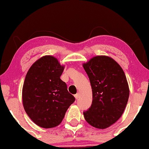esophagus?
I'll list each match as a JSON object with an SVG mask.
<instances>
[{"mask_svg":"<svg viewBox=\"0 0 149 149\" xmlns=\"http://www.w3.org/2000/svg\"><path fill=\"white\" fill-rule=\"evenodd\" d=\"M74 96L75 97V99H78L79 97V93H77L76 94L74 95Z\"/></svg>","mask_w":149,"mask_h":149,"instance_id":"esophagus-1","label":"esophagus"}]
</instances>
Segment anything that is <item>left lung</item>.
Instances as JSON below:
<instances>
[{
    "mask_svg": "<svg viewBox=\"0 0 149 149\" xmlns=\"http://www.w3.org/2000/svg\"><path fill=\"white\" fill-rule=\"evenodd\" d=\"M92 90V103L84 112L91 126L104 129L114 124L123 115L128 97L129 88L125 74L116 61L99 55L83 64Z\"/></svg>",
    "mask_w": 149,
    "mask_h": 149,
    "instance_id": "obj_1",
    "label": "left lung"
}]
</instances>
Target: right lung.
I'll return each instance as SVG.
<instances>
[{
    "mask_svg": "<svg viewBox=\"0 0 149 149\" xmlns=\"http://www.w3.org/2000/svg\"><path fill=\"white\" fill-rule=\"evenodd\" d=\"M64 66L52 55H45L29 68L24 81L23 107L31 120L40 127L53 128L63 120L74 102L67 85L60 79Z\"/></svg>",
    "mask_w": 149,
    "mask_h": 149,
    "instance_id": "1",
    "label": "right lung"
}]
</instances>
